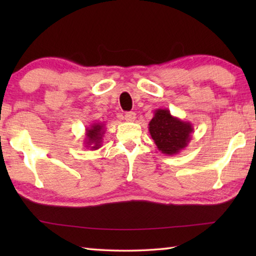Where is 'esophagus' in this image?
<instances>
[{"label": "esophagus", "instance_id": "34e87169", "mask_svg": "<svg viewBox=\"0 0 256 256\" xmlns=\"http://www.w3.org/2000/svg\"><path fill=\"white\" fill-rule=\"evenodd\" d=\"M124 118H125V120H126V122H134V120H136V112H128L124 115Z\"/></svg>", "mask_w": 256, "mask_h": 256}]
</instances>
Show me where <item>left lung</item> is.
<instances>
[{
  "mask_svg": "<svg viewBox=\"0 0 256 256\" xmlns=\"http://www.w3.org/2000/svg\"><path fill=\"white\" fill-rule=\"evenodd\" d=\"M149 132L159 151L174 156L188 146L193 126L188 120L172 116L167 108H158L149 122Z\"/></svg>",
  "mask_w": 256,
  "mask_h": 256,
  "instance_id": "1",
  "label": "left lung"
}]
</instances>
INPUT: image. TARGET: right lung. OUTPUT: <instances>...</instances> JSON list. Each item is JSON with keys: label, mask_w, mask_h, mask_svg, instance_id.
<instances>
[{"label": "right lung", "mask_w": 256, "mask_h": 256, "mask_svg": "<svg viewBox=\"0 0 256 256\" xmlns=\"http://www.w3.org/2000/svg\"><path fill=\"white\" fill-rule=\"evenodd\" d=\"M105 123H92L89 128H86L84 146L90 150H97L102 146V136L106 131Z\"/></svg>", "instance_id": "1"}]
</instances>
